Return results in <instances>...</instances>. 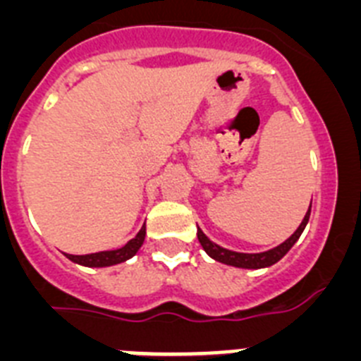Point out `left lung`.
<instances>
[{
	"mask_svg": "<svg viewBox=\"0 0 361 361\" xmlns=\"http://www.w3.org/2000/svg\"><path fill=\"white\" fill-rule=\"evenodd\" d=\"M309 215H311V206H309L307 213H305L304 220H302V224L296 228V231L293 233L288 240L282 242V244L276 245V247H273V250L262 251V253H238V251L226 250L222 245L209 240L200 228H197V237H199L202 250L206 251L213 260H216V262H222L226 264V266L233 267H242V269H262V267H269L273 266V264L279 262L280 258L291 250L293 245H295V242L300 238V235H302V231L305 229V226H307Z\"/></svg>",
	"mask_w": 361,
	"mask_h": 361,
	"instance_id": "left-lung-1",
	"label": "left lung"
}]
</instances>
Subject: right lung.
<instances>
[{"label": "right lung", "mask_w": 361, "mask_h": 361, "mask_svg": "<svg viewBox=\"0 0 361 361\" xmlns=\"http://www.w3.org/2000/svg\"><path fill=\"white\" fill-rule=\"evenodd\" d=\"M146 237V226H142L139 229L135 237L124 244L119 250H111V251H99V253H90V255H66L68 260L79 264V266L86 267H108V266H116V264L126 262L128 258H132L137 251L141 250L142 242H145Z\"/></svg>", "instance_id": "obj_1"}]
</instances>
